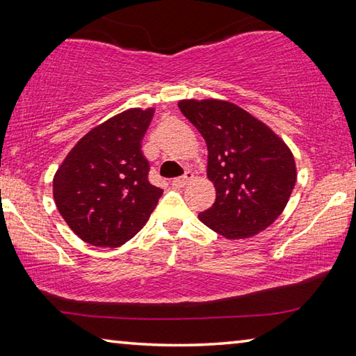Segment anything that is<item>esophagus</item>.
<instances>
[{"label": "esophagus", "mask_w": 356, "mask_h": 356, "mask_svg": "<svg viewBox=\"0 0 356 356\" xmlns=\"http://www.w3.org/2000/svg\"><path fill=\"white\" fill-rule=\"evenodd\" d=\"M193 180V172H186L185 176H182V177H177V179H174L172 180V186H176V188H184V186H186L188 185L190 182Z\"/></svg>", "instance_id": "34e87169"}]
</instances>
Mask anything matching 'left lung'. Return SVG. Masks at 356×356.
I'll return each mask as SVG.
<instances>
[{
    "label": "left lung",
    "instance_id": "1",
    "mask_svg": "<svg viewBox=\"0 0 356 356\" xmlns=\"http://www.w3.org/2000/svg\"><path fill=\"white\" fill-rule=\"evenodd\" d=\"M184 116L207 144L213 206L197 215L229 240L254 237L286 209L297 182L292 150L243 108L218 99L179 100Z\"/></svg>",
    "mask_w": 356,
    "mask_h": 356
}]
</instances>
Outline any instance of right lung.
Returning a JSON list of instances; mask_svg holds the SVG:
<instances>
[{
	"instance_id": "add662e5",
	"label": "right lung",
	"mask_w": 356,
	"mask_h": 356,
	"mask_svg": "<svg viewBox=\"0 0 356 356\" xmlns=\"http://www.w3.org/2000/svg\"><path fill=\"white\" fill-rule=\"evenodd\" d=\"M155 108H129L80 138L53 177L59 213L83 242L116 248L140 232L163 190L141 141Z\"/></svg>"
}]
</instances>
